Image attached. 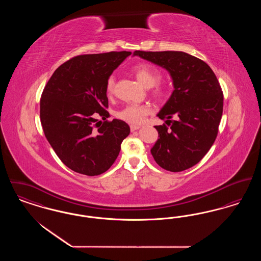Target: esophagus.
<instances>
[{
    "label": "esophagus",
    "instance_id": "1",
    "mask_svg": "<svg viewBox=\"0 0 261 261\" xmlns=\"http://www.w3.org/2000/svg\"><path fill=\"white\" fill-rule=\"evenodd\" d=\"M140 128H141V126H139V125H131V126H130L131 132H134V131H136L138 129H140Z\"/></svg>",
    "mask_w": 261,
    "mask_h": 261
}]
</instances>
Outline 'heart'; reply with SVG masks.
Here are the masks:
<instances>
[{
    "mask_svg": "<svg viewBox=\"0 0 261 261\" xmlns=\"http://www.w3.org/2000/svg\"><path fill=\"white\" fill-rule=\"evenodd\" d=\"M133 72L136 76L138 81L145 88L153 87L158 84L162 78L161 71L153 65L149 63H139L133 67ZM115 79L113 76H110L106 83V93L109 97H112L114 93ZM166 88L161 85H156L154 88L153 94L158 98H163L166 95ZM151 112L150 108L144 105H128L124 109L117 113V116L131 124H143L147 116Z\"/></svg>",
    "mask_w": 261,
    "mask_h": 261,
    "instance_id": "b5f03b06",
    "label": "heart"
}]
</instances>
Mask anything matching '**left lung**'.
Listing matches in <instances>:
<instances>
[{"label":"left lung","mask_w":261,"mask_h":261,"mask_svg":"<svg viewBox=\"0 0 261 261\" xmlns=\"http://www.w3.org/2000/svg\"><path fill=\"white\" fill-rule=\"evenodd\" d=\"M133 56L165 68L174 90L154 126L159 140L150 149L165 170L180 172L196 165L213 145L223 112V93L207 63L184 51L135 50ZM174 118L173 121L172 118Z\"/></svg>","instance_id":"obj_1"}]
</instances>
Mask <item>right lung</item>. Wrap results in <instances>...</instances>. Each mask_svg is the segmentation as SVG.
<instances>
[{"instance_id": "1", "label": "right lung", "mask_w": 261, "mask_h": 261, "mask_svg": "<svg viewBox=\"0 0 261 261\" xmlns=\"http://www.w3.org/2000/svg\"><path fill=\"white\" fill-rule=\"evenodd\" d=\"M131 51L81 55L53 73L40 100L45 136L68 168L88 176L106 172L130 133L124 121H108L106 83ZM100 116L105 121H97Z\"/></svg>"}]
</instances>
